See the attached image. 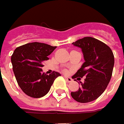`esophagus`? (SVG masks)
<instances>
[{
  "mask_svg": "<svg viewBox=\"0 0 124 124\" xmlns=\"http://www.w3.org/2000/svg\"><path fill=\"white\" fill-rule=\"evenodd\" d=\"M65 78L66 81H67L68 83H71L72 81V78H70V77H65Z\"/></svg>",
  "mask_w": 124,
  "mask_h": 124,
  "instance_id": "34e87169",
  "label": "esophagus"
}]
</instances>
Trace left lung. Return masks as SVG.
I'll list each match as a JSON object with an SVG mask.
<instances>
[{"mask_svg":"<svg viewBox=\"0 0 124 124\" xmlns=\"http://www.w3.org/2000/svg\"><path fill=\"white\" fill-rule=\"evenodd\" d=\"M72 44L82 49L85 62L72 78L85 77L78 90L71 92L76 101L87 103L99 98L110 82L114 66V55L111 49L102 41L85 37Z\"/></svg>","mask_w":124,"mask_h":124,"instance_id":"obj_1","label":"left lung"}]
</instances>
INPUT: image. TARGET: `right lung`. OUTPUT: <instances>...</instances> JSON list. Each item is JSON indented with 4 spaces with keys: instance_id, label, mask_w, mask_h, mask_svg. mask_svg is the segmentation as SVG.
<instances>
[{
    "instance_id": "add662e5",
    "label": "right lung",
    "mask_w": 124,
    "mask_h": 124,
    "mask_svg": "<svg viewBox=\"0 0 124 124\" xmlns=\"http://www.w3.org/2000/svg\"><path fill=\"white\" fill-rule=\"evenodd\" d=\"M56 46L33 42L17 47L11 61L17 84L23 92L31 98H39L46 95L54 80L61 76L59 72L50 74L42 72L43 63Z\"/></svg>"
}]
</instances>
